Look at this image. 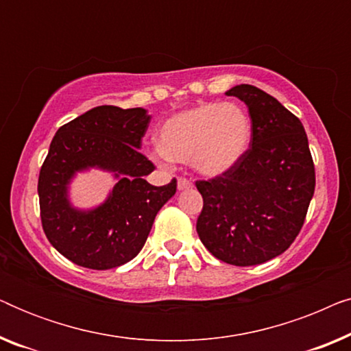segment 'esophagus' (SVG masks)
Instances as JSON below:
<instances>
[{
    "label": "esophagus",
    "instance_id": "esophagus-1",
    "mask_svg": "<svg viewBox=\"0 0 351 351\" xmlns=\"http://www.w3.org/2000/svg\"><path fill=\"white\" fill-rule=\"evenodd\" d=\"M193 186V184H191V180L185 179V177H179V180H177V189L179 190H189Z\"/></svg>",
    "mask_w": 351,
    "mask_h": 351
}]
</instances>
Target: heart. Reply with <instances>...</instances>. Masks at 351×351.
Segmentation results:
<instances>
[{"label":"heart","mask_w":351,"mask_h":351,"mask_svg":"<svg viewBox=\"0 0 351 351\" xmlns=\"http://www.w3.org/2000/svg\"><path fill=\"white\" fill-rule=\"evenodd\" d=\"M251 141V121L238 105L204 104L167 119L160 129L156 155L193 162L201 174L219 176L244 155Z\"/></svg>","instance_id":"heart-1"}]
</instances>
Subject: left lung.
<instances>
[{
	"label": "left lung",
	"mask_w": 351,
	"mask_h": 351,
	"mask_svg": "<svg viewBox=\"0 0 351 351\" xmlns=\"http://www.w3.org/2000/svg\"><path fill=\"white\" fill-rule=\"evenodd\" d=\"M247 105L251 143L232 169L196 180L203 209L196 232L230 265H258L280 256L304 227L315 193V165L300 119L251 84L227 93Z\"/></svg>",
	"instance_id": "left-lung-1"
}]
</instances>
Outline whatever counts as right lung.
<instances>
[{
	"mask_svg": "<svg viewBox=\"0 0 351 351\" xmlns=\"http://www.w3.org/2000/svg\"><path fill=\"white\" fill-rule=\"evenodd\" d=\"M150 117L143 108L100 105L56 132L38 177L46 238L76 265L108 270L141 252L158 210L174 196L177 180L155 186L143 179L155 165L141 153ZM97 165L120 177L109 199L83 213L71 208L66 185L76 170Z\"/></svg>",
	"mask_w": 351,
	"mask_h": 351,
	"instance_id": "add662e5",
	"label": "right lung"
}]
</instances>
